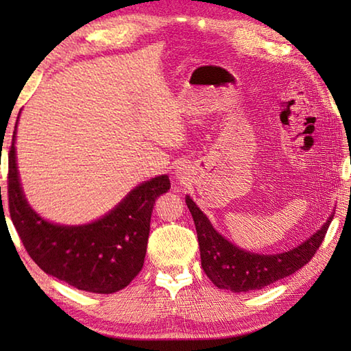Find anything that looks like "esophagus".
<instances>
[{
    "mask_svg": "<svg viewBox=\"0 0 351 351\" xmlns=\"http://www.w3.org/2000/svg\"><path fill=\"white\" fill-rule=\"evenodd\" d=\"M176 173H180V175H182V171H181V170H176Z\"/></svg>",
    "mask_w": 351,
    "mask_h": 351,
    "instance_id": "obj_1",
    "label": "esophagus"
}]
</instances>
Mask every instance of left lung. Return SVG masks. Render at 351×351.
Returning a JSON list of instances; mask_svg holds the SVG:
<instances>
[{
    "instance_id": "8db88e82",
    "label": "left lung",
    "mask_w": 351,
    "mask_h": 351,
    "mask_svg": "<svg viewBox=\"0 0 351 351\" xmlns=\"http://www.w3.org/2000/svg\"><path fill=\"white\" fill-rule=\"evenodd\" d=\"M186 203L192 213L197 228L201 266L206 276L218 288L230 289L234 293H246L261 289L280 278L294 274L297 269L310 261L325 240V234L335 215H331L316 234L300 246L288 252L276 255H260L241 251L224 237L219 235L192 198L186 197Z\"/></svg>"
}]
</instances>
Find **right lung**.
<instances>
[{
	"label": "right lung",
	"mask_w": 351,
	"mask_h": 351,
	"mask_svg": "<svg viewBox=\"0 0 351 351\" xmlns=\"http://www.w3.org/2000/svg\"><path fill=\"white\" fill-rule=\"evenodd\" d=\"M169 189V176H156L132 190L116 209L97 221L85 226L52 224L38 217L23 195L15 161V134L12 138L8 173L12 223L35 263L46 274L77 289L111 294L125 288L139 274L154 199Z\"/></svg>",
	"instance_id": "1"
}]
</instances>
